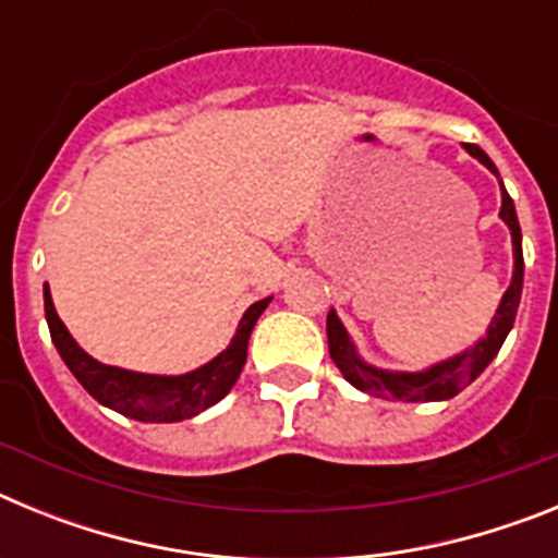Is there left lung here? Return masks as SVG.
<instances>
[{"mask_svg": "<svg viewBox=\"0 0 558 558\" xmlns=\"http://www.w3.org/2000/svg\"><path fill=\"white\" fill-rule=\"evenodd\" d=\"M463 150L475 156L483 167H489V172H497L495 161L486 156L477 145H463ZM502 190V206H500V218L502 223L511 229V245H514V276H511L509 290L502 293L500 307H497L495 318H492L489 329H486V338H481L475 347H470L466 352L456 354L450 360H441L436 366L425 368V372H386V368H374L368 363H363L354 349L352 338L343 329L340 318L335 315V310H329L327 315V338H329V354H332L335 366L340 368V374L352 383L357 391H366L372 397L383 399H402V402H441V399H452L458 391L470 386L472 379L481 377V372L489 366L492 360L500 352L502 340L511 332L517 318V307H520V295H522V231L520 223H517V211L514 201Z\"/></svg>", "mask_w": 558, "mask_h": 558, "instance_id": "1", "label": "left lung"}]
</instances>
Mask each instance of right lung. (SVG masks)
Wrapping results in <instances>:
<instances>
[{
  "label": "right lung",
  "instance_id": "1",
  "mask_svg": "<svg viewBox=\"0 0 558 558\" xmlns=\"http://www.w3.org/2000/svg\"><path fill=\"white\" fill-rule=\"evenodd\" d=\"M268 304L270 299L251 304L243 318H240V327H236L229 349H223L206 366L195 368L190 374H179V377H161V374H140L128 372V368L106 366V363L83 352L75 338L69 335V329L63 327L61 318H58L52 295L44 284V313H47L49 335H52V343H56L69 372L75 374L77 383L100 405L111 408V411L122 413L128 418H136V422H181V418L198 416L201 411L220 402L231 391L240 372H243L251 329H254L256 318L263 315Z\"/></svg>",
  "mask_w": 558,
  "mask_h": 558
}]
</instances>
